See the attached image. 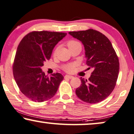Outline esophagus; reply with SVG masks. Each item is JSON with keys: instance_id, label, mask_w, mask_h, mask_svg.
I'll return each instance as SVG.
<instances>
[{"instance_id": "34e87169", "label": "esophagus", "mask_w": 134, "mask_h": 134, "mask_svg": "<svg viewBox=\"0 0 134 134\" xmlns=\"http://www.w3.org/2000/svg\"><path fill=\"white\" fill-rule=\"evenodd\" d=\"M65 78H69V79H72V78H74V77L72 75H66L65 76Z\"/></svg>"}]
</instances>
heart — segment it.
Masks as SVG:
<instances>
[{
	"label": "heart",
	"mask_w": 134,
	"mask_h": 134,
	"mask_svg": "<svg viewBox=\"0 0 134 134\" xmlns=\"http://www.w3.org/2000/svg\"><path fill=\"white\" fill-rule=\"evenodd\" d=\"M79 44V43L74 40H70L67 43V46H68V48H69L72 47L73 46L76 45V44ZM56 52H57V49H55L54 54H56ZM75 66H76L75 64H67V65H64L63 68H64V70H65V72H69V73H72L75 70Z\"/></svg>",
	"instance_id": "obj_1"
}]
</instances>
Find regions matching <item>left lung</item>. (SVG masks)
<instances>
[{
  "label": "left lung",
  "instance_id": "obj_1",
  "mask_svg": "<svg viewBox=\"0 0 134 134\" xmlns=\"http://www.w3.org/2000/svg\"><path fill=\"white\" fill-rule=\"evenodd\" d=\"M84 45L86 64L93 72L89 80L80 78L81 84L75 91L86 102L96 103L105 99L115 88L119 64L116 53L107 37L93 29L69 32Z\"/></svg>",
  "mask_w": 134,
  "mask_h": 134
}]
</instances>
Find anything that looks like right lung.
<instances>
[{
    "label": "right lung",
    "mask_w": 134,
    "mask_h": 134,
    "mask_svg": "<svg viewBox=\"0 0 134 134\" xmlns=\"http://www.w3.org/2000/svg\"><path fill=\"white\" fill-rule=\"evenodd\" d=\"M66 35L34 31L27 34L19 43L13 65V76L22 93L31 100L42 102L56 93L63 76L56 73L48 77L41 67L50 59L54 46Z\"/></svg>",
    "instance_id": "add662e5"
}]
</instances>
